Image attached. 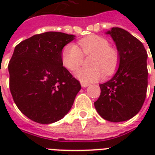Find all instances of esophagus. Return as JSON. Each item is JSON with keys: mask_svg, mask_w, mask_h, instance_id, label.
<instances>
[{"mask_svg": "<svg viewBox=\"0 0 155 155\" xmlns=\"http://www.w3.org/2000/svg\"><path fill=\"white\" fill-rule=\"evenodd\" d=\"M81 86H82L83 88L87 87V86H89V85H90V84H88V83H84V82H81Z\"/></svg>", "mask_w": 155, "mask_h": 155, "instance_id": "1", "label": "esophagus"}]
</instances>
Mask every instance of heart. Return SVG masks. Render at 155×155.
Wrapping results in <instances>:
<instances>
[{
    "label": "heart",
    "instance_id": "obj_1",
    "mask_svg": "<svg viewBox=\"0 0 155 155\" xmlns=\"http://www.w3.org/2000/svg\"><path fill=\"white\" fill-rule=\"evenodd\" d=\"M76 45L69 43L61 52V61L69 71H74L83 61V55H91L90 67L79 69L75 77L84 83L94 82L102 78L103 74H114L120 63V53L115 47L110 45L107 39L96 35H88L79 41Z\"/></svg>",
    "mask_w": 155,
    "mask_h": 155
}]
</instances>
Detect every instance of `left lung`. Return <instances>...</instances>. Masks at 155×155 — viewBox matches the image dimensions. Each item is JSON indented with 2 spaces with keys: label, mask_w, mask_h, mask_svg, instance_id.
<instances>
[{
  "label": "left lung",
  "mask_w": 155,
  "mask_h": 155,
  "mask_svg": "<svg viewBox=\"0 0 155 155\" xmlns=\"http://www.w3.org/2000/svg\"><path fill=\"white\" fill-rule=\"evenodd\" d=\"M111 35L120 53L119 69L100 84L101 95L94 107L103 119L121 122L133 118L143 106L148 86L147 51L143 44L125 30L113 27Z\"/></svg>",
  "instance_id": "1"
}]
</instances>
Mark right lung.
<instances>
[{
  "label": "right lung",
  "instance_id": "1",
  "mask_svg": "<svg viewBox=\"0 0 155 155\" xmlns=\"http://www.w3.org/2000/svg\"><path fill=\"white\" fill-rule=\"evenodd\" d=\"M74 39L73 35L48 31L15 47L8 64L10 91L22 114L36 123L61 120L81 89L61 61L62 49Z\"/></svg>",
  "mask_w": 155,
  "mask_h": 155
}]
</instances>
